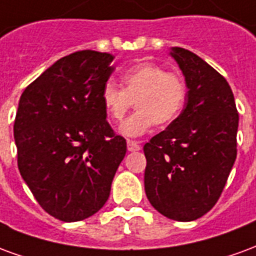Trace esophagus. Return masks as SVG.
Masks as SVG:
<instances>
[{
  "instance_id": "34e87169",
  "label": "esophagus",
  "mask_w": 256,
  "mask_h": 256,
  "mask_svg": "<svg viewBox=\"0 0 256 256\" xmlns=\"http://www.w3.org/2000/svg\"><path fill=\"white\" fill-rule=\"evenodd\" d=\"M128 150H130V152H134V150H141V145H140V142H137V141H132V140H128Z\"/></svg>"
}]
</instances>
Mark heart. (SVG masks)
<instances>
[{
	"label": "heart",
	"instance_id": "obj_1",
	"mask_svg": "<svg viewBox=\"0 0 256 256\" xmlns=\"http://www.w3.org/2000/svg\"><path fill=\"white\" fill-rule=\"evenodd\" d=\"M123 89L108 80L101 93V101L106 115L115 122H120L132 106L137 111L119 128L124 137H140L154 124L172 122L181 112L186 97L184 79L156 64H140L128 68L122 75Z\"/></svg>",
	"mask_w": 256,
	"mask_h": 256
}]
</instances>
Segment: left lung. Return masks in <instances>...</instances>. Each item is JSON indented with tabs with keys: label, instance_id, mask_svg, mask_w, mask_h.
Segmentation results:
<instances>
[{
	"label": "left lung",
	"instance_id": "obj_1",
	"mask_svg": "<svg viewBox=\"0 0 256 256\" xmlns=\"http://www.w3.org/2000/svg\"><path fill=\"white\" fill-rule=\"evenodd\" d=\"M188 93L182 112L144 145V185L154 208L189 222L220 198L237 155L238 114L226 79L198 54L172 48Z\"/></svg>",
	"mask_w": 256,
	"mask_h": 256
}]
</instances>
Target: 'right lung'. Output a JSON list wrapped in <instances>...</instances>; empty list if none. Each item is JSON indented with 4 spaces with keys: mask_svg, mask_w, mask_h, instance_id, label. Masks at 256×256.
<instances>
[{
    "mask_svg": "<svg viewBox=\"0 0 256 256\" xmlns=\"http://www.w3.org/2000/svg\"><path fill=\"white\" fill-rule=\"evenodd\" d=\"M110 53L62 58L20 97L14 124L22 178L42 208L64 222L96 214L126 155V140L106 122L102 88L114 72Z\"/></svg>",
    "mask_w": 256,
    "mask_h": 256,
    "instance_id": "right-lung-1",
    "label": "right lung"
}]
</instances>
